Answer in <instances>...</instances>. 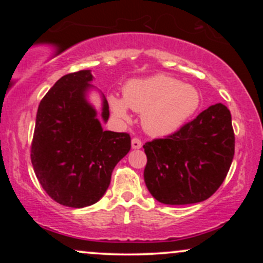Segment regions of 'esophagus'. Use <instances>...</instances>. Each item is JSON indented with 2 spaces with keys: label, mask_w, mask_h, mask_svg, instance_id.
Masks as SVG:
<instances>
[{
  "label": "esophagus",
  "mask_w": 263,
  "mask_h": 263,
  "mask_svg": "<svg viewBox=\"0 0 263 263\" xmlns=\"http://www.w3.org/2000/svg\"><path fill=\"white\" fill-rule=\"evenodd\" d=\"M131 144H132V148H134V149H138V148H141V147H142V142H141L140 138H137V137L132 138Z\"/></svg>",
  "instance_id": "1"
}]
</instances>
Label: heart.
<instances>
[{"label":"heart","mask_w":263,"mask_h":263,"mask_svg":"<svg viewBox=\"0 0 263 263\" xmlns=\"http://www.w3.org/2000/svg\"><path fill=\"white\" fill-rule=\"evenodd\" d=\"M200 102V92L194 86L167 75L128 81L123 87V99L108 96L115 116L127 120L128 107L132 108L142 114L143 127L153 136H168L182 128L199 110Z\"/></svg>","instance_id":"heart-1"}]
</instances>
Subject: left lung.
Listing matches in <instances>:
<instances>
[{
	"label": "left lung",
	"mask_w": 263,
	"mask_h": 263,
	"mask_svg": "<svg viewBox=\"0 0 263 263\" xmlns=\"http://www.w3.org/2000/svg\"><path fill=\"white\" fill-rule=\"evenodd\" d=\"M144 182L159 203L186 205L206 200L226 178L235 153L230 110L211 105L164 138L143 144Z\"/></svg>",
	"instance_id": "obj_1"
}]
</instances>
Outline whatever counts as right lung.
Wrapping results in <instances>:
<instances>
[{
	"instance_id": "1",
	"label": "right lung",
	"mask_w": 263,
	"mask_h": 263,
	"mask_svg": "<svg viewBox=\"0 0 263 263\" xmlns=\"http://www.w3.org/2000/svg\"><path fill=\"white\" fill-rule=\"evenodd\" d=\"M90 70L66 74L38 106L31 146L37 179L48 195L69 208H84L102 198L115 165L131 149L126 132L104 131L86 100ZM102 119L110 116L102 96Z\"/></svg>"
}]
</instances>
